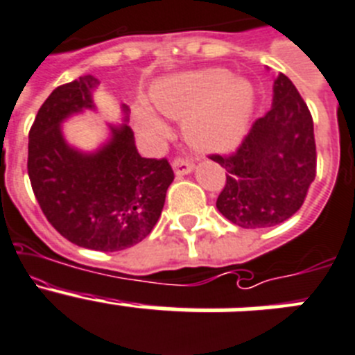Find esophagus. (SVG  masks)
Returning <instances> with one entry per match:
<instances>
[{
  "mask_svg": "<svg viewBox=\"0 0 355 355\" xmlns=\"http://www.w3.org/2000/svg\"><path fill=\"white\" fill-rule=\"evenodd\" d=\"M193 168H194L193 161H189V159L177 157L173 161V170H175V175H177V177H184V175L191 173V171H193Z\"/></svg>",
  "mask_w": 355,
  "mask_h": 355,
  "instance_id": "1",
  "label": "esophagus"
}]
</instances>
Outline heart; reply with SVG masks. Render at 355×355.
Listing matches in <instances>:
<instances>
[{"label":"heart","instance_id":"obj_1","mask_svg":"<svg viewBox=\"0 0 355 355\" xmlns=\"http://www.w3.org/2000/svg\"><path fill=\"white\" fill-rule=\"evenodd\" d=\"M154 107L166 117L184 121V135L193 147L207 152L230 150L241 140L254 110V89L230 69L207 68L162 78L152 87ZM138 119L150 132L164 124L148 108Z\"/></svg>","mask_w":355,"mask_h":355}]
</instances>
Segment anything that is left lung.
<instances>
[{
    "instance_id": "obj_1",
    "label": "left lung",
    "mask_w": 355,
    "mask_h": 355,
    "mask_svg": "<svg viewBox=\"0 0 355 355\" xmlns=\"http://www.w3.org/2000/svg\"><path fill=\"white\" fill-rule=\"evenodd\" d=\"M210 159L226 170L217 208L236 226H277L300 210L315 178L317 152L312 114L289 77H275L271 108L236 152Z\"/></svg>"
}]
</instances>
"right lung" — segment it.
Listing matches in <instances>:
<instances>
[{"label": "right lung", "instance_id": "obj_1", "mask_svg": "<svg viewBox=\"0 0 355 355\" xmlns=\"http://www.w3.org/2000/svg\"><path fill=\"white\" fill-rule=\"evenodd\" d=\"M98 78L59 85L29 129L28 175L49 223L78 247L117 252L140 243L161 217L175 175L168 159L141 157L128 124H110V140L82 152L64 140L61 124L94 110ZM124 121L128 110L122 105Z\"/></svg>", "mask_w": 355, "mask_h": 355}]
</instances>
